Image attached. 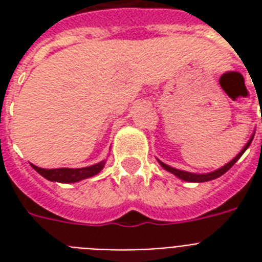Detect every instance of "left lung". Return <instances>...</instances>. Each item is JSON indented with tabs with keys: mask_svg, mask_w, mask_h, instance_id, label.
I'll list each match as a JSON object with an SVG mask.
<instances>
[{
	"mask_svg": "<svg viewBox=\"0 0 262 262\" xmlns=\"http://www.w3.org/2000/svg\"><path fill=\"white\" fill-rule=\"evenodd\" d=\"M254 136H252L250 137V140L248 141V144L245 145L244 149L238 154V155L234 158V159L231 160V162H228L227 164H224L223 167L217 168V170H215V171L212 172H207V174H194V172H187V171H182V170H178V168H174V167H170V166H167V164H164L163 162H160V160H158L160 163V166L164 168V170H167L168 172H171V174H174L175 177H178L179 179H182V181H187V182H207V181H212V179H216L219 178V177H222V175L224 174V172H227L230 168L234 166V164L236 163V160L239 159L241 156L244 155V152L246 151L249 148V145L252 144V140Z\"/></svg>",
	"mask_w": 262,
	"mask_h": 262,
	"instance_id": "left-lung-1",
	"label": "left lung"
}]
</instances>
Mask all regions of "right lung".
Wrapping results in <instances>:
<instances>
[{
	"label": "right lung",
	"instance_id": "1",
	"mask_svg": "<svg viewBox=\"0 0 262 262\" xmlns=\"http://www.w3.org/2000/svg\"><path fill=\"white\" fill-rule=\"evenodd\" d=\"M104 164H106V162L102 160V162H99L94 166H88V167L83 168H50V170L40 168L38 166H35V164H31V166H32L35 171H38L43 178L49 179V181L61 183H73L96 175L98 172L102 171Z\"/></svg>",
	"mask_w": 262,
	"mask_h": 262
}]
</instances>
